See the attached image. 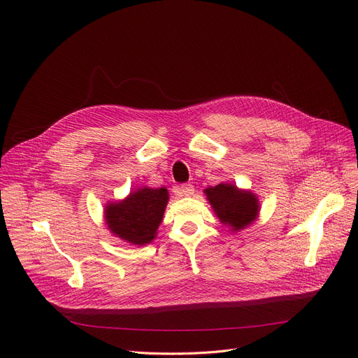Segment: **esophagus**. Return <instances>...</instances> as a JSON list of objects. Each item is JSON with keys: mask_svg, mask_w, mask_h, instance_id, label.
<instances>
[{"mask_svg": "<svg viewBox=\"0 0 358 358\" xmlns=\"http://www.w3.org/2000/svg\"><path fill=\"white\" fill-rule=\"evenodd\" d=\"M175 192L178 194V196H183V197H191L194 194V187L191 185V183H183V185L178 187L175 189Z\"/></svg>", "mask_w": 358, "mask_h": 358, "instance_id": "esophagus-1", "label": "esophagus"}]
</instances>
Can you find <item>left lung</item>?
Returning a JSON list of instances; mask_svg holds the SVG:
<instances>
[{
    "label": "left lung",
    "mask_w": 358,
    "mask_h": 358,
    "mask_svg": "<svg viewBox=\"0 0 358 358\" xmlns=\"http://www.w3.org/2000/svg\"><path fill=\"white\" fill-rule=\"evenodd\" d=\"M206 197L221 224L237 233L248 229L259 215V200L251 189H242L236 183L222 182L204 189Z\"/></svg>",
    "instance_id": "8db88e82"
}]
</instances>
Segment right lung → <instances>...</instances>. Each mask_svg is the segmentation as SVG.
I'll list each match as a JSON object with an SVG mask.
<instances>
[{"label":"right lung","instance_id":"add662e5","mask_svg":"<svg viewBox=\"0 0 358 358\" xmlns=\"http://www.w3.org/2000/svg\"><path fill=\"white\" fill-rule=\"evenodd\" d=\"M167 203L166 188L140 187L125 199L106 204L107 230L127 243L145 246L155 239Z\"/></svg>","mask_w":358,"mask_h":358}]
</instances>
